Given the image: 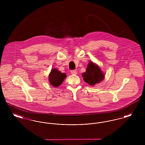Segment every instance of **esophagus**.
<instances>
[{
  "mask_svg": "<svg viewBox=\"0 0 145 145\" xmlns=\"http://www.w3.org/2000/svg\"><path fill=\"white\" fill-rule=\"evenodd\" d=\"M71 73L73 74H77V71L76 70H71Z\"/></svg>",
  "mask_w": 145,
  "mask_h": 145,
  "instance_id": "1",
  "label": "esophagus"
}]
</instances>
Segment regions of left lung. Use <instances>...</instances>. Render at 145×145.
I'll return each instance as SVG.
<instances>
[{"mask_svg": "<svg viewBox=\"0 0 145 145\" xmlns=\"http://www.w3.org/2000/svg\"><path fill=\"white\" fill-rule=\"evenodd\" d=\"M84 80L90 85H94L100 83L104 78V74L98 66L90 62L86 72L82 74Z\"/></svg>", "mask_w": 145, "mask_h": 145, "instance_id": "8db88e82", "label": "left lung"}]
</instances>
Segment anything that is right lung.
<instances>
[{"instance_id": "1", "label": "right lung", "mask_w": 145, "mask_h": 145, "mask_svg": "<svg viewBox=\"0 0 145 145\" xmlns=\"http://www.w3.org/2000/svg\"><path fill=\"white\" fill-rule=\"evenodd\" d=\"M66 77L65 73H61L56 69H52L49 76V80L51 85L57 87L62 84Z\"/></svg>"}]
</instances>
